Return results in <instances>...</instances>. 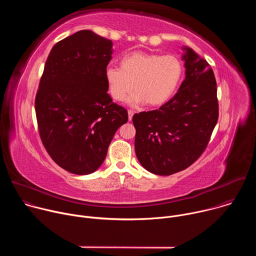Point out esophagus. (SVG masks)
Here are the masks:
<instances>
[{"label": "esophagus", "mask_w": 256, "mask_h": 256, "mask_svg": "<svg viewBox=\"0 0 256 256\" xmlns=\"http://www.w3.org/2000/svg\"><path fill=\"white\" fill-rule=\"evenodd\" d=\"M128 120H132V116L134 114V112L132 110V109H130V110L128 112Z\"/></svg>", "instance_id": "1"}]
</instances>
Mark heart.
<instances>
[{
    "mask_svg": "<svg viewBox=\"0 0 256 256\" xmlns=\"http://www.w3.org/2000/svg\"><path fill=\"white\" fill-rule=\"evenodd\" d=\"M182 72L184 66L175 54L132 52L122 58L120 68H105V80L116 101H124L134 87L136 91L128 100L130 105L159 106L171 98Z\"/></svg>",
    "mask_w": 256,
    "mask_h": 256,
    "instance_id": "b5f03b06",
    "label": "heart"
}]
</instances>
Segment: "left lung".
Listing matches in <instances>:
<instances>
[{"label": "left lung", "instance_id": "8db88e82", "mask_svg": "<svg viewBox=\"0 0 256 256\" xmlns=\"http://www.w3.org/2000/svg\"><path fill=\"white\" fill-rule=\"evenodd\" d=\"M186 79L159 109L132 116L134 150L142 166L171 175L194 163L206 150L218 118L216 83L208 62L184 48Z\"/></svg>", "mask_w": 256, "mask_h": 256}]
</instances>
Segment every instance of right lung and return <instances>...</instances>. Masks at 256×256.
Segmentation results:
<instances>
[{"mask_svg": "<svg viewBox=\"0 0 256 256\" xmlns=\"http://www.w3.org/2000/svg\"><path fill=\"white\" fill-rule=\"evenodd\" d=\"M112 42L81 30L56 42L46 60L35 97L42 142L50 158L78 175L103 163L126 109L107 93L105 68Z\"/></svg>", "mask_w": 256, "mask_h": 256, "instance_id": "obj_1", "label": "right lung"}]
</instances>
